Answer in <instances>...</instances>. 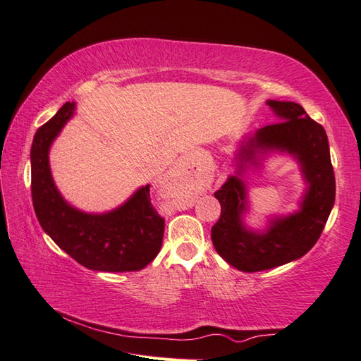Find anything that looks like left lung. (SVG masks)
Segmentation results:
<instances>
[{"instance_id":"8db88e82","label":"left lung","mask_w":361,"mask_h":361,"mask_svg":"<svg viewBox=\"0 0 361 361\" xmlns=\"http://www.w3.org/2000/svg\"><path fill=\"white\" fill-rule=\"evenodd\" d=\"M267 105L279 122L259 128L242 145L237 174L244 170L245 162L258 164L257 152L287 151L298 159L308 189L300 211L272 219L264 233L243 224L246 187L236 175L214 194L221 206L220 219L211 229L214 248L229 265L245 273L270 270L302 257L319 239L335 203V175L323 126L296 102L267 101Z\"/></svg>"}]
</instances>
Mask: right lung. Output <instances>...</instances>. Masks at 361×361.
Returning <instances> with one entry per match:
<instances>
[{
    "label": "right lung",
    "mask_w": 361,
    "mask_h": 361,
    "mask_svg": "<svg viewBox=\"0 0 361 361\" xmlns=\"http://www.w3.org/2000/svg\"><path fill=\"white\" fill-rule=\"evenodd\" d=\"M74 110L75 102H66L34 136L30 190L35 216L43 231L90 270H142L157 257L164 234V219L150 203V186L140 188L124 204L110 212L87 214L66 203L52 180L51 144Z\"/></svg>",
    "instance_id": "add662e5"
}]
</instances>
